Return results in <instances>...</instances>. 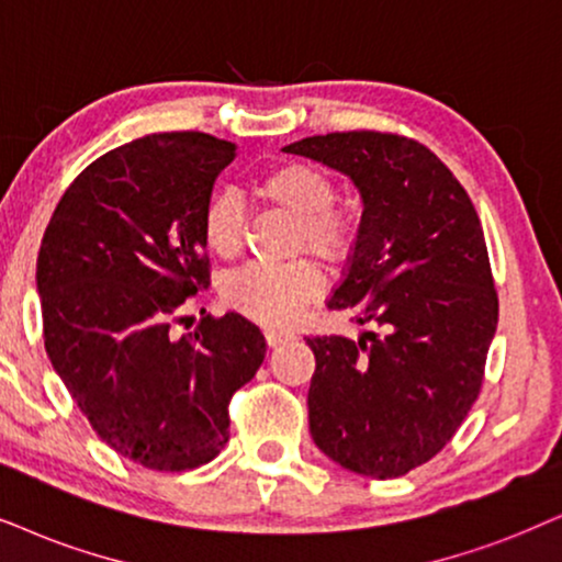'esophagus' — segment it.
Here are the masks:
<instances>
[{"mask_svg": "<svg viewBox=\"0 0 562 562\" xmlns=\"http://www.w3.org/2000/svg\"><path fill=\"white\" fill-rule=\"evenodd\" d=\"M265 339H267L269 347H280V345L290 342V339H293V334H290V331H277V329H265Z\"/></svg>", "mask_w": 562, "mask_h": 562, "instance_id": "esophagus-1", "label": "esophagus"}]
</instances>
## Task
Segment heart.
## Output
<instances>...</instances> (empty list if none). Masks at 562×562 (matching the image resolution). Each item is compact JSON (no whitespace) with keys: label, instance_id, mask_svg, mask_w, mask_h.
I'll return each mask as SVG.
<instances>
[{"label":"heart","instance_id":"obj_1","mask_svg":"<svg viewBox=\"0 0 562 562\" xmlns=\"http://www.w3.org/2000/svg\"><path fill=\"white\" fill-rule=\"evenodd\" d=\"M265 202L295 220L293 248L316 254L329 265H342L358 246V220L339 207L331 176L311 162L290 160L269 168L257 181ZM246 210L238 194L223 189L207 199L202 212L204 246L215 257L233 259L244 246ZM324 277L316 261L295 259L290 265H246L223 280V301L233 311L259 324L285 326L295 322L303 305L322 295Z\"/></svg>","mask_w":562,"mask_h":562}]
</instances>
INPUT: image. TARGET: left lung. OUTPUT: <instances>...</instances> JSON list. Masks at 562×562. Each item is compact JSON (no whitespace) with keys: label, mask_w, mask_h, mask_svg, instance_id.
<instances>
[{"label":"left lung","mask_w":562,"mask_h":562,"mask_svg":"<svg viewBox=\"0 0 562 562\" xmlns=\"http://www.w3.org/2000/svg\"><path fill=\"white\" fill-rule=\"evenodd\" d=\"M285 153L358 187V246L326 305L375 326L358 342L305 339L311 436L345 470L402 477L449 443L485 379L498 293L477 210L438 155L402 134L331 132Z\"/></svg>","instance_id":"1"}]
</instances>
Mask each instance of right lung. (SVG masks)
Wrapping results in <instances>:
<instances>
[{
    "label": "right lung",
    "mask_w": 562,
    "mask_h": 562,
    "mask_svg": "<svg viewBox=\"0 0 562 562\" xmlns=\"http://www.w3.org/2000/svg\"><path fill=\"white\" fill-rule=\"evenodd\" d=\"M233 158V142L204 132L126 142L69 183L41 240L48 360L101 440L147 470L215 459L231 438V396L267 352L240 314L170 331L210 285L202 212Z\"/></svg>",
    "instance_id": "right-lung-1"
}]
</instances>
